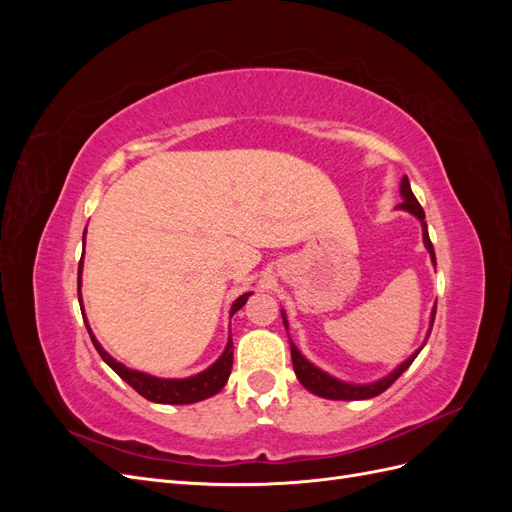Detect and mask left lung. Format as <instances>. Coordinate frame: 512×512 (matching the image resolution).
<instances>
[{
	"label": "left lung",
	"instance_id": "left-lung-1",
	"mask_svg": "<svg viewBox=\"0 0 512 512\" xmlns=\"http://www.w3.org/2000/svg\"><path fill=\"white\" fill-rule=\"evenodd\" d=\"M401 196H404V203L399 205V209L410 211L412 215H416L418 220H421V224H423V241H425L427 250H429V254H431L433 265H436V252H433L431 239H429V235H427L425 211H423L421 203H418V200H416V196L412 194L408 177L401 179ZM282 318H284V327H286V331H288V322H286L284 312H282ZM433 320H436V309H433V314H431V327H433ZM429 333H431V329H429ZM427 339H429V335H427ZM425 344H427V342H425ZM425 344H423V346H425ZM421 350H423V348H418V350L410 356L408 361H404V363H401V365L393 371V374H389V376L378 380V382H371V384H346V382H342V380H335V378L329 376V374H324L322 369L314 367V365L309 363V361L305 359V356L297 350V346H294V344L290 342V354H292L294 374H297L299 382L305 386V389H307L309 393L318 395V397H324V399H344V401L369 399V397H376V395L384 393V391L389 389V386L412 365V361L416 359L418 352H421Z\"/></svg>",
	"mask_w": 512,
	"mask_h": 512
}]
</instances>
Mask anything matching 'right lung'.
Listing matches in <instances>:
<instances>
[{"instance_id":"1","label":"right lung","mask_w":512,"mask_h":512,"mask_svg":"<svg viewBox=\"0 0 512 512\" xmlns=\"http://www.w3.org/2000/svg\"><path fill=\"white\" fill-rule=\"evenodd\" d=\"M81 271H83V258L79 262V290H81ZM250 294L252 292H245L235 303H232L230 316L239 312ZM79 301H81V294H79ZM81 305H83V301H81ZM81 312H83V307H81ZM85 327L89 331V337H91V342H94L98 354L102 356V361L111 367L121 380H126L138 395H143L149 401H156V404H173V406L196 404V401H200V399H207L215 393H220L224 389V384L228 382L230 369H232V337L228 339V346L222 352L220 359L215 361L209 369H205L203 374L192 376V378H183V380H166V378H153L149 374H143V371H134L126 365L117 363L113 356L104 352V348L98 344V339L94 337V333H91L87 320H85Z\"/></svg>"}]
</instances>
